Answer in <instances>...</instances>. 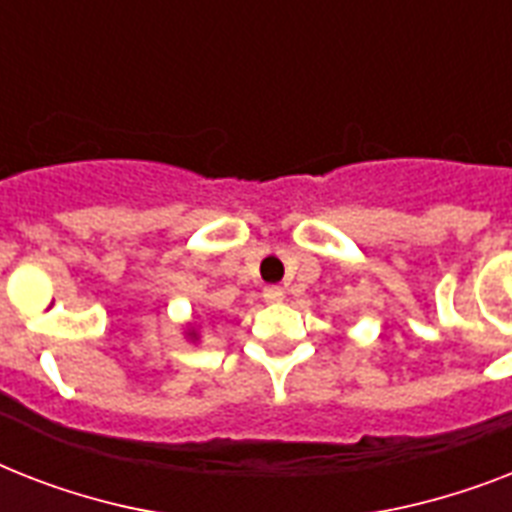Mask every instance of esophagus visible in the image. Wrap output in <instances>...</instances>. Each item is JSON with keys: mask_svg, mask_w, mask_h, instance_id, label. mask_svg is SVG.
Returning <instances> with one entry per match:
<instances>
[{"mask_svg": "<svg viewBox=\"0 0 512 512\" xmlns=\"http://www.w3.org/2000/svg\"><path fill=\"white\" fill-rule=\"evenodd\" d=\"M263 297H265V303H281V300L287 297V292H284L281 287H276V284H271V287L263 289Z\"/></svg>", "mask_w": 512, "mask_h": 512, "instance_id": "34e87169", "label": "esophagus"}]
</instances>
